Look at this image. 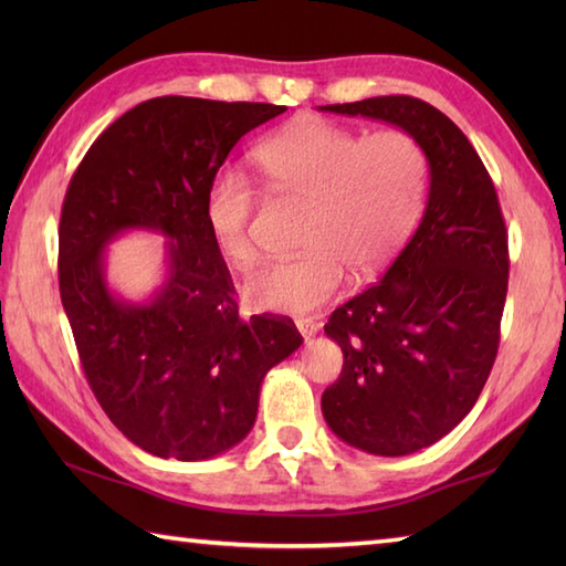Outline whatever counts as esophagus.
Returning a JSON list of instances; mask_svg holds the SVG:
<instances>
[{"instance_id":"esophagus-1","label":"esophagus","mask_w":566,"mask_h":566,"mask_svg":"<svg viewBox=\"0 0 566 566\" xmlns=\"http://www.w3.org/2000/svg\"><path fill=\"white\" fill-rule=\"evenodd\" d=\"M296 328L308 340V338H314V335L318 333V323L314 318H298L296 321Z\"/></svg>"}]
</instances>
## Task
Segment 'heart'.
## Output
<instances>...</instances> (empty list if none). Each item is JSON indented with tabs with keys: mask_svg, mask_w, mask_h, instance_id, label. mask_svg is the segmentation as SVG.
I'll return each mask as SVG.
<instances>
[{
	"mask_svg": "<svg viewBox=\"0 0 566 566\" xmlns=\"http://www.w3.org/2000/svg\"><path fill=\"white\" fill-rule=\"evenodd\" d=\"M255 160L280 195L308 201L302 258L272 262L245 282L258 311L308 314L338 294L347 270L369 280L396 258L423 209L428 155L399 128L363 136L323 116H298L262 140ZM258 187L238 170L213 177L207 226L221 255L245 270L258 260Z\"/></svg>",
	"mask_w": 566,
	"mask_h": 566,
	"instance_id": "obj_1",
	"label": "heart"
}]
</instances>
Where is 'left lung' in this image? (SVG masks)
Masks as SVG:
<instances>
[{
    "label": "left lung",
    "mask_w": 566,
    "mask_h": 566,
    "mask_svg": "<svg viewBox=\"0 0 566 566\" xmlns=\"http://www.w3.org/2000/svg\"><path fill=\"white\" fill-rule=\"evenodd\" d=\"M321 109L399 126L428 155L418 231L381 282L326 323L345 363L321 399L343 442L369 454H411L472 411L494 367L509 292L506 223L482 158L436 106L391 94Z\"/></svg>",
    "instance_id": "8db88e82"
}]
</instances>
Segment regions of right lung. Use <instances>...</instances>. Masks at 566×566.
Masks as SVG:
<instances>
[{"mask_svg":"<svg viewBox=\"0 0 566 566\" xmlns=\"http://www.w3.org/2000/svg\"><path fill=\"white\" fill-rule=\"evenodd\" d=\"M284 112L155 97L116 118L70 179L57 282L84 377L112 423L163 460H209L243 440L264 375L304 343L286 316H238L203 213L235 143ZM128 227L171 238L168 280L148 305L122 303L103 280V248Z\"/></svg>","mask_w":566,"mask_h":566,"instance_id":"obj_1","label":"right lung"}]
</instances>
